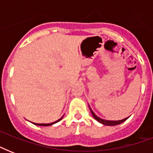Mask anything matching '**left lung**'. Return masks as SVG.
Here are the masks:
<instances>
[{
  "mask_svg": "<svg viewBox=\"0 0 153 153\" xmlns=\"http://www.w3.org/2000/svg\"><path fill=\"white\" fill-rule=\"evenodd\" d=\"M89 107H90V105H89ZM90 110H91V114H92V115H93V117H94V119H95L96 121H98V122H100V123H102V125H105V126H117V125H119V124H121L122 123V122H124V121H126V120L128 118V117H126V118H124L122 119V120H119V121H108V120H104V119H102L100 118V117H98L94 113L91 107H90Z\"/></svg>",
  "mask_w": 153,
  "mask_h": 153,
  "instance_id": "8db88e82",
  "label": "left lung"
}]
</instances>
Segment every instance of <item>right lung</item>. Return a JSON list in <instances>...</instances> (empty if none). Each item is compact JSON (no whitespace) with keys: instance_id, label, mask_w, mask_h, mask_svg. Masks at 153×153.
Here are the masks:
<instances>
[{"instance_id":"1","label":"right lung","mask_w":153,"mask_h":153,"mask_svg":"<svg viewBox=\"0 0 153 153\" xmlns=\"http://www.w3.org/2000/svg\"><path fill=\"white\" fill-rule=\"evenodd\" d=\"M63 117V116H62ZM62 117H60L59 120H57V121H54V122H52V123H48V124H38V123H33L34 125H36V126H52V125H54V124L55 123H57V122H59V121L61 120V119L62 118Z\"/></svg>"}]
</instances>
